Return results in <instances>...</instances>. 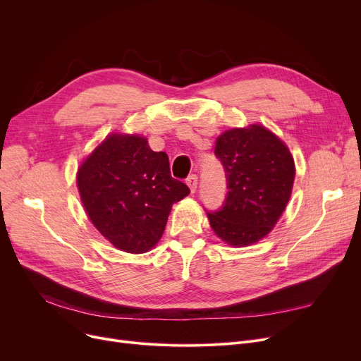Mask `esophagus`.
Listing matches in <instances>:
<instances>
[{"mask_svg": "<svg viewBox=\"0 0 361 361\" xmlns=\"http://www.w3.org/2000/svg\"><path fill=\"white\" fill-rule=\"evenodd\" d=\"M185 183H187L188 188H190V192H192V193H195V192H196V188H197V176H196V174L190 176V177H188V178L185 180Z\"/></svg>", "mask_w": 361, "mask_h": 361, "instance_id": "obj_1", "label": "esophagus"}]
</instances>
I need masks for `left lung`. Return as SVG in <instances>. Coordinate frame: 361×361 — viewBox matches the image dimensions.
<instances>
[{
	"instance_id": "obj_1",
	"label": "left lung",
	"mask_w": 361,
	"mask_h": 361,
	"mask_svg": "<svg viewBox=\"0 0 361 361\" xmlns=\"http://www.w3.org/2000/svg\"><path fill=\"white\" fill-rule=\"evenodd\" d=\"M215 155L228 180L222 211L207 214L214 233L233 247L267 237L290 202L295 164L288 146L263 124L225 130Z\"/></svg>"
}]
</instances>
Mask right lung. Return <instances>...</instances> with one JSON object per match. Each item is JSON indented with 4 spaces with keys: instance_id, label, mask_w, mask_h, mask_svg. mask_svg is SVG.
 Wrapping results in <instances>:
<instances>
[{
    "instance_id": "1",
    "label": "right lung",
    "mask_w": 361,
    "mask_h": 361,
    "mask_svg": "<svg viewBox=\"0 0 361 361\" xmlns=\"http://www.w3.org/2000/svg\"><path fill=\"white\" fill-rule=\"evenodd\" d=\"M75 183L94 228L131 255L155 247L173 204L190 193L171 177L165 152L152 150L145 136L117 131L82 161Z\"/></svg>"
}]
</instances>
